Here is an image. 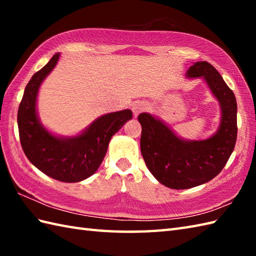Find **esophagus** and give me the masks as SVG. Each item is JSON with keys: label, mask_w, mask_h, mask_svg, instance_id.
Masks as SVG:
<instances>
[{"label": "esophagus", "mask_w": 256, "mask_h": 256, "mask_svg": "<svg viewBox=\"0 0 256 256\" xmlns=\"http://www.w3.org/2000/svg\"><path fill=\"white\" fill-rule=\"evenodd\" d=\"M146 108H148V104H146L145 102L143 101H138L133 103L132 106V111H133V114L135 116H138L140 113H142L143 111H145Z\"/></svg>", "instance_id": "obj_1"}]
</instances>
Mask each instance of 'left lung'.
<instances>
[{
    "label": "left lung",
    "instance_id": "8db88e82",
    "mask_svg": "<svg viewBox=\"0 0 256 256\" xmlns=\"http://www.w3.org/2000/svg\"><path fill=\"white\" fill-rule=\"evenodd\" d=\"M188 79L201 78L220 106V123L211 136L187 140L158 116L144 112L140 152L150 172L164 186L189 189L210 182L222 170L236 142V96L221 74L206 62H194L186 72Z\"/></svg>",
    "mask_w": 256,
    "mask_h": 256
}]
</instances>
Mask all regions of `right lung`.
Returning <instances> with one entry per match:
<instances>
[{
    "mask_svg": "<svg viewBox=\"0 0 256 256\" xmlns=\"http://www.w3.org/2000/svg\"><path fill=\"white\" fill-rule=\"evenodd\" d=\"M59 57L60 54L52 56L26 86L18 113L20 140L27 158L42 172L62 182H78L98 170L110 140L133 116L128 108L103 114L74 136L45 128L37 111L38 91Z\"/></svg>",
    "mask_w": 256,
    "mask_h": 256,
    "instance_id": "add662e5",
    "label": "right lung"
}]
</instances>
